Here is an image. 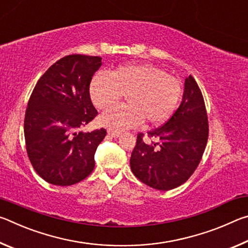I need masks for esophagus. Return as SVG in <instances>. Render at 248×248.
<instances>
[{
	"mask_svg": "<svg viewBox=\"0 0 248 248\" xmlns=\"http://www.w3.org/2000/svg\"><path fill=\"white\" fill-rule=\"evenodd\" d=\"M107 134H108V136L112 137V138H118L120 136V132L119 131H114V130H108Z\"/></svg>",
	"mask_w": 248,
	"mask_h": 248,
	"instance_id": "esophagus-1",
	"label": "esophagus"
}]
</instances>
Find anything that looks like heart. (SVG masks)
Wrapping results in <instances>:
<instances>
[{
  "label": "heart",
  "mask_w": 248,
  "mask_h": 248,
  "mask_svg": "<svg viewBox=\"0 0 248 248\" xmlns=\"http://www.w3.org/2000/svg\"><path fill=\"white\" fill-rule=\"evenodd\" d=\"M183 94L182 82L165 70L151 64H128L117 68L108 77L96 74L90 95L94 106L106 110L115 107L123 96L124 106L107 111L99 123L111 129H127L144 121L148 125L166 123L178 107Z\"/></svg>",
  "instance_id": "1"
}]
</instances>
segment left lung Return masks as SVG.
<instances>
[{"label": "left lung", "instance_id": "1", "mask_svg": "<svg viewBox=\"0 0 248 248\" xmlns=\"http://www.w3.org/2000/svg\"><path fill=\"white\" fill-rule=\"evenodd\" d=\"M143 133L130 157L134 176L157 190L180 186L194 174L202 158L209 136L203 96L195 78L185 79L183 102L166 123L148 132L157 142L145 143Z\"/></svg>", "mask_w": 248, "mask_h": 248}]
</instances>
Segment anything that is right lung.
<instances>
[{"label":"right lung","mask_w":248,"mask_h":248,"mask_svg":"<svg viewBox=\"0 0 248 248\" xmlns=\"http://www.w3.org/2000/svg\"><path fill=\"white\" fill-rule=\"evenodd\" d=\"M102 58L70 54L58 60L37 82L24 121L26 151L41 178L58 186L85 179L95 166V152L106 137L104 128L79 131L97 110L90 84Z\"/></svg>","instance_id":"right-lung-1"}]
</instances>
